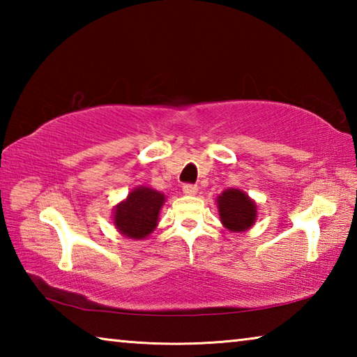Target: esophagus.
I'll return each instance as SVG.
<instances>
[{
	"label": "esophagus",
	"mask_w": 357,
	"mask_h": 357,
	"mask_svg": "<svg viewBox=\"0 0 357 357\" xmlns=\"http://www.w3.org/2000/svg\"><path fill=\"white\" fill-rule=\"evenodd\" d=\"M183 192L185 193V195H197L198 187L193 185V184H184L183 185Z\"/></svg>",
	"instance_id": "34e87169"
}]
</instances>
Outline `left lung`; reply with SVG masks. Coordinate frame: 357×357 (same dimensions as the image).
<instances>
[{"mask_svg":"<svg viewBox=\"0 0 357 357\" xmlns=\"http://www.w3.org/2000/svg\"><path fill=\"white\" fill-rule=\"evenodd\" d=\"M220 222L231 233H244L255 225L258 211L257 203L241 189H227L217 197Z\"/></svg>","mask_w":357,"mask_h":357,"instance_id":"8db88e82","label":"left lung"}]
</instances>
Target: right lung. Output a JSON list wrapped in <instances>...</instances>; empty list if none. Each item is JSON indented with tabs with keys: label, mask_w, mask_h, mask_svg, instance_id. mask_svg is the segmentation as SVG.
<instances>
[{
	"label": "right lung",
	"mask_w": 357,
	"mask_h": 357,
	"mask_svg": "<svg viewBox=\"0 0 357 357\" xmlns=\"http://www.w3.org/2000/svg\"><path fill=\"white\" fill-rule=\"evenodd\" d=\"M165 195L148 185L134 187L129 195L113 208V225L124 238L142 241L154 231L159 223Z\"/></svg>",
	"instance_id": "obj_1"
}]
</instances>
